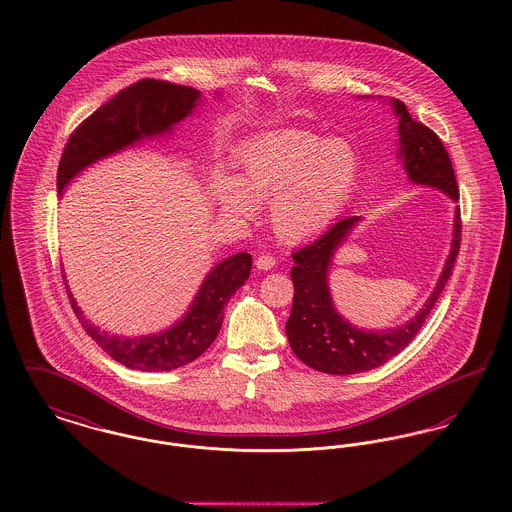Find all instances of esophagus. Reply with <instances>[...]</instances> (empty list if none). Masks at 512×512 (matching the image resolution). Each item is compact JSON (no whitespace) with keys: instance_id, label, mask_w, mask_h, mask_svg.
Here are the masks:
<instances>
[{"instance_id":"1","label":"esophagus","mask_w":512,"mask_h":512,"mask_svg":"<svg viewBox=\"0 0 512 512\" xmlns=\"http://www.w3.org/2000/svg\"><path fill=\"white\" fill-rule=\"evenodd\" d=\"M255 265H257V268L259 270H270V268H274V265H276V259L272 257V255H259L257 259H255Z\"/></svg>"}]
</instances>
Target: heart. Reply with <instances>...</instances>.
<instances>
[{
	"label": "heart",
	"mask_w": 512,
	"mask_h": 512,
	"mask_svg": "<svg viewBox=\"0 0 512 512\" xmlns=\"http://www.w3.org/2000/svg\"><path fill=\"white\" fill-rule=\"evenodd\" d=\"M238 176L219 167L213 197L222 213L253 219L270 199V222L286 242L324 232L345 209L359 180V155L343 138L295 128L247 140L236 155Z\"/></svg>",
	"instance_id": "obj_1"
}]
</instances>
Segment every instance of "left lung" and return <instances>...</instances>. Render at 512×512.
I'll return each mask as SVG.
<instances>
[{
    "instance_id": "left-lung-1",
    "label": "left lung",
    "mask_w": 512,
    "mask_h": 512,
    "mask_svg": "<svg viewBox=\"0 0 512 512\" xmlns=\"http://www.w3.org/2000/svg\"><path fill=\"white\" fill-rule=\"evenodd\" d=\"M399 117V157L414 184L438 188L453 201L459 199V186L447 149L438 134L414 121L405 103L391 99ZM359 217H347L332 224L315 242L293 251L292 315L286 322V334L293 353L311 368L326 374H357L388 363L401 353L434 309L443 292L461 247V209H455L451 251L441 270L438 284L424 307L409 322L390 330H361L351 326L334 307L328 290V270L340 247Z\"/></svg>"
}]
</instances>
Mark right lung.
<instances>
[{"label": "right lung", "mask_w": 512, "mask_h": 512, "mask_svg": "<svg viewBox=\"0 0 512 512\" xmlns=\"http://www.w3.org/2000/svg\"><path fill=\"white\" fill-rule=\"evenodd\" d=\"M199 96L201 94L190 86L155 78L138 80L121 90L71 134L57 169V194H63L78 172L99 159L147 138L171 132L176 122L184 121L192 113ZM249 270V253H236L224 259L207 274L182 320L161 334L140 338H121L99 330L82 317L67 280L65 288L74 315L82 320L86 334L109 357L134 370L163 372L188 365L209 349L219 336L228 299L244 286Z\"/></svg>", "instance_id": "add662e5"}]
</instances>
